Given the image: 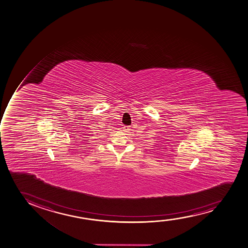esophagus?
<instances>
[{
	"instance_id": "1",
	"label": "esophagus",
	"mask_w": 248,
	"mask_h": 248,
	"mask_svg": "<svg viewBox=\"0 0 248 248\" xmlns=\"http://www.w3.org/2000/svg\"><path fill=\"white\" fill-rule=\"evenodd\" d=\"M129 130H130V127H129V126H124V127H123V131H124V133H128Z\"/></svg>"
}]
</instances>
